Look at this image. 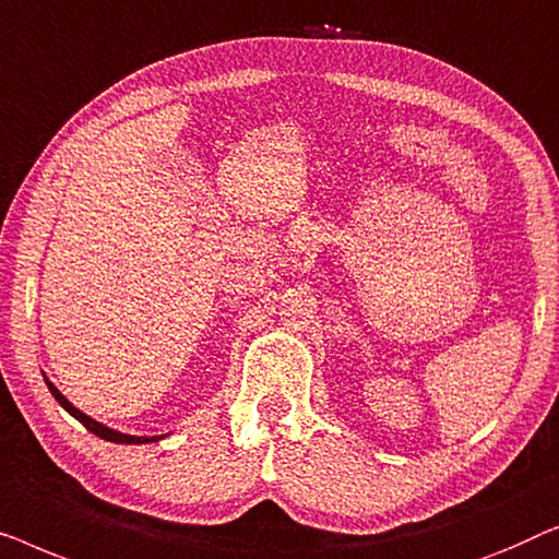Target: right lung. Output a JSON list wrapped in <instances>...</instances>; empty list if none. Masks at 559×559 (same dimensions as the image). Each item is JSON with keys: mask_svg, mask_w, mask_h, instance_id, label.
<instances>
[{"mask_svg": "<svg viewBox=\"0 0 559 559\" xmlns=\"http://www.w3.org/2000/svg\"><path fill=\"white\" fill-rule=\"evenodd\" d=\"M45 382H47V390L52 392V397L58 400V403L66 407V411L73 415L75 420H81L85 428L91 430L93 436H98V438H104V440H111V443H129V445H136V443H154V440H159V438H164V436H152V438H146V436H126V433H119V430H114V428H106L104 423H98V420H93V418H88V415L85 413H81L78 411V407L73 405V403H68V397L62 395V392L55 388V384L47 380L45 377Z\"/></svg>", "mask_w": 559, "mask_h": 559, "instance_id": "add662e5", "label": "right lung"}]
</instances>
